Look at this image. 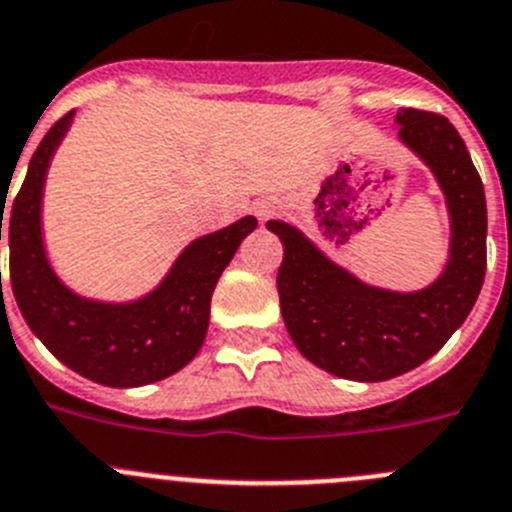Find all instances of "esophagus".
Returning <instances> with one entry per match:
<instances>
[{
    "mask_svg": "<svg viewBox=\"0 0 512 512\" xmlns=\"http://www.w3.org/2000/svg\"><path fill=\"white\" fill-rule=\"evenodd\" d=\"M271 213H274V205H261V208H259V218H261V220L269 218Z\"/></svg>",
    "mask_w": 512,
    "mask_h": 512,
    "instance_id": "obj_1",
    "label": "esophagus"
}]
</instances>
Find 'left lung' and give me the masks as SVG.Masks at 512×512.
I'll list each match as a JSON object with an SVG mask.
<instances>
[{"label": "left lung", "mask_w": 512, "mask_h": 512, "mask_svg": "<svg viewBox=\"0 0 512 512\" xmlns=\"http://www.w3.org/2000/svg\"><path fill=\"white\" fill-rule=\"evenodd\" d=\"M398 137L437 177L452 218L447 269L421 292L368 287L332 264L297 228L269 220L284 261L276 274L281 317L299 353L348 381H388L419 368L467 320L485 281L487 205L482 180L447 116L396 114Z\"/></svg>", "instance_id": "obj_1"}]
</instances>
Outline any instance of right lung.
<instances>
[{"instance_id": "obj_1", "label": "right lung", "mask_w": 512, "mask_h": 512, "mask_svg": "<svg viewBox=\"0 0 512 512\" xmlns=\"http://www.w3.org/2000/svg\"><path fill=\"white\" fill-rule=\"evenodd\" d=\"M73 114L68 111L50 126L12 203L7 220L12 292L30 330L70 370L101 386H147L185 368L203 348L215 284L243 238L256 228V218L246 215L192 241L167 279L137 302L106 304L78 297L50 269L40 231L42 185ZM2 220L4 213L0 241Z\"/></svg>"}]
</instances>
